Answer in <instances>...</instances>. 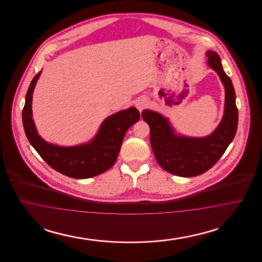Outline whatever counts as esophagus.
<instances>
[{
    "instance_id": "1",
    "label": "esophagus",
    "mask_w": 262,
    "mask_h": 262,
    "mask_svg": "<svg viewBox=\"0 0 262 262\" xmlns=\"http://www.w3.org/2000/svg\"><path fill=\"white\" fill-rule=\"evenodd\" d=\"M147 104H148L147 100L145 99V98H143V97H141V98H138V99H137L136 106H137V110H138L139 112H141L143 109L146 108Z\"/></svg>"
}]
</instances>
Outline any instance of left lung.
I'll return each mask as SVG.
<instances>
[{"mask_svg": "<svg viewBox=\"0 0 262 262\" xmlns=\"http://www.w3.org/2000/svg\"><path fill=\"white\" fill-rule=\"evenodd\" d=\"M207 64L219 75L225 88L223 118L215 130L204 137H190L176 133L168 118L148 109L141 113L150 127V143L158 164L171 174L194 177L212 168L236 136L237 109L232 80L225 74L217 53L207 51Z\"/></svg>", "mask_w": 262, "mask_h": 262, "instance_id": "left-lung-1", "label": "left lung"}]
</instances>
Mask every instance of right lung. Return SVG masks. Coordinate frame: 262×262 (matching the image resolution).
I'll return each mask as SVG.
<instances>
[{
	"label": "right lung",
	"mask_w": 262,
	"mask_h": 262,
	"mask_svg": "<svg viewBox=\"0 0 262 262\" xmlns=\"http://www.w3.org/2000/svg\"><path fill=\"white\" fill-rule=\"evenodd\" d=\"M40 75L41 72L29 85L23 110L24 128L30 144L54 170L71 178L88 179L109 170L117 160L126 130L140 119L137 108L129 107L109 116L86 143L75 146L49 143L38 135L32 118V94Z\"/></svg>",
	"instance_id": "obj_1"
}]
</instances>
